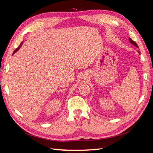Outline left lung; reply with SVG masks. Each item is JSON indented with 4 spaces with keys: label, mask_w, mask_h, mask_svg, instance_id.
<instances>
[{
    "label": "left lung",
    "mask_w": 153,
    "mask_h": 153,
    "mask_svg": "<svg viewBox=\"0 0 153 153\" xmlns=\"http://www.w3.org/2000/svg\"><path fill=\"white\" fill-rule=\"evenodd\" d=\"M129 42H130L131 44H133L134 46H135V47H137V48H138V46L137 45V44L135 42V41H133L131 38H129ZM138 53H140V52H138Z\"/></svg>",
    "instance_id": "8db88e82"
}]
</instances>
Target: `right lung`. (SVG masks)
<instances>
[{"label":"right lung","instance_id":"1","mask_svg":"<svg viewBox=\"0 0 153 153\" xmlns=\"http://www.w3.org/2000/svg\"><path fill=\"white\" fill-rule=\"evenodd\" d=\"M22 43H21V44L19 45V47H18L17 48H16L15 50V51H14V52H13V55L14 54V53H15L16 52H17V51L18 50H19V48L21 47V46H22Z\"/></svg>","mask_w":153,"mask_h":153}]
</instances>
